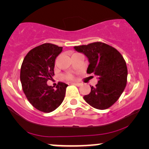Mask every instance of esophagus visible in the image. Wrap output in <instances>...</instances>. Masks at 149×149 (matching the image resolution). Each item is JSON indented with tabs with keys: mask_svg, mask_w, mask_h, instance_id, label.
<instances>
[{
	"mask_svg": "<svg viewBox=\"0 0 149 149\" xmlns=\"http://www.w3.org/2000/svg\"><path fill=\"white\" fill-rule=\"evenodd\" d=\"M72 84L77 86H81V84L77 83V82H72Z\"/></svg>",
	"mask_w": 149,
	"mask_h": 149,
	"instance_id": "34e87169",
	"label": "esophagus"
}]
</instances>
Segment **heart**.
Here are the masks:
<instances>
[{
	"label": "heart",
	"mask_w": 149,
	"mask_h": 149,
	"mask_svg": "<svg viewBox=\"0 0 149 149\" xmlns=\"http://www.w3.org/2000/svg\"><path fill=\"white\" fill-rule=\"evenodd\" d=\"M65 78L68 79H72L74 78V76H73L72 74H68L65 75Z\"/></svg>",
	"instance_id": "1"
}]
</instances>
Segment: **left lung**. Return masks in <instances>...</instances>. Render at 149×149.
<instances>
[{"label": "left lung", "instance_id": "obj_1", "mask_svg": "<svg viewBox=\"0 0 149 149\" xmlns=\"http://www.w3.org/2000/svg\"><path fill=\"white\" fill-rule=\"evenodd\" d=\"M74 49L88 58L87 73L95 74L98 79L95 86H91V93L84 96V99L95 109L110 107L126 86L127 69L123 57L116 49L100 42L76 46Z\"/></svg>", "mask_w": 149, "mask_h": 149}]
</instances>
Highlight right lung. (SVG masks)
Returning a JSON list of instances; mask_svg holds the SVG:
<instances>
[{
  "label": "right lung",
  "mask_w": 149,
  "mask_h": 149,
  "mask_svg": "<svg viewBox=\"0 0 149 149\" xmlns=\"http://www.w3.org/2000/svg\"><path fill=\"white\" fill-rule=\"evenodd\" d=\"M63 47L45 43L31 49L23 61L20 72L24 93L28 100L37 109L52 112L61 105L68 84L58 82L56 88L47 82L54 75L55 59Z\"/></svg>",
  "instance_id": "right-lung-1"
}]
</instances>
